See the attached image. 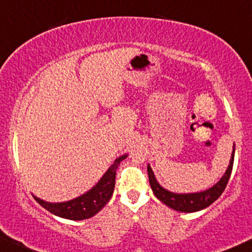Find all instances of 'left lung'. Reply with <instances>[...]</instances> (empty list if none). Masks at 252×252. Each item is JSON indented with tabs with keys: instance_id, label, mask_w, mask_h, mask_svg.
Wrapping results in <instances>:
<instances>
[{
	"instance_id": "8db88e82",
	"label": "left lung",
	"mask_w": 252,
	"mask_h": 252,
	"mask_svg": "<svg viewBox=\"0 0 252 252\" xmlns=\"http://www.w3.org/2000/svg\"><path fill=\"white\" fill-rule=\"evenodd\" d=\"M234 151L235 145H233V151L231 155V160H229L227 170L222 175L221 179L214 185L210 189L202 190V192H194V193H175L170 190L165 189L161 187L159 182L156 179L155 173H153L152 168L148 164L147 165V173L148 180H150L151 189L156 197L160 200L161 203L165 204L169 208L174 209V210L180 211V213H195V211H200L203 209L208 208L211 205L220 195L222 194L224 189H226L227 184H228L229 176H231L232 169H233V161H234Z\"/></svg>"
}]
</instances>
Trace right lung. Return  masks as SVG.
<instances>
[{"label":"right lung","instance_id":"right-lung-1","mask_svg":"<svg viewBox=\"0 0 252 252\" xmlns=\"http://www.w3.org/2000/svg\"><path fill=\"white\" fill-rule=\"evenodd\" d=\"M126 157H128V155L118 157L113 161L112 165L107 169V171L102 175L97 184L77 198L62 203L46 202L41 198H37L36 195H33V198L39 205L43 206L49 213L54 214L55 216L72 220V221L91 219V217L96 215L112 197L116 182V170H117L121 161L126 159Z\"/></svg>","mask_w":252,"mask_h":252}]
</instances>
